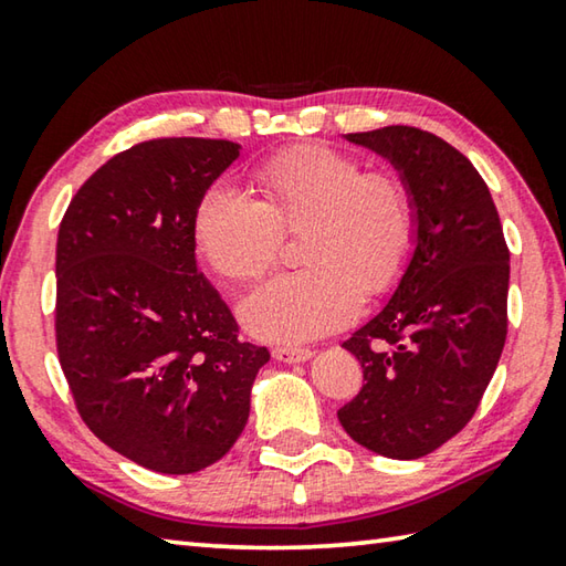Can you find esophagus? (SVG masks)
<instances>
[{
    "mask_svg": "<svg viewBox=\"0 0 566 566\" xmlns=\"http://www.w3.org/2000/svg\"><path fill=\"white\" fill-rule=\"evenodd\" d=\"M272 357L276 361H284V364H300V361L312 359V352L302 349V347H274Z\"/></svg>",
    "mask_w": 566,
    "mask_h": 566,
    "instance_id": "obj_1",
    "label": "esophagus"
}]
</instances>
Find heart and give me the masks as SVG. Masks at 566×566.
<instances>
[{"mask_svg":"<svg viewBox=\"0 0 566 566\" xmlns=\"http://www.w3.org/2000/svg\"><path fill=\"white\" fill-rule=\"evenodd\" d=\"M262 199L209 187L195 212L207 262L229 280H254L276 260L282 227L302 229V270L280 272L239 302L244 327L262 339L310 342L357 317L364 292L399 280L415 247V202L405 181L364 175L361 161L324 145H300L264 161Z\"/></svg>","mask_w":566,"mask_h":566,"instance_id":"heart-1","label":"heart"}]
</instances>
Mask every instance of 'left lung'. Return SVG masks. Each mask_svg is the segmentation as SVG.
Here are the masks:
<instances>
[{"label": "left lung", "mask_w": 566, "mask_h": 566, "mask_svg": "<svg viewBox=\"0 0 566 566\" xmlns=\"http://www.w3.org/2000/svg\"><path fill=\"white\" fill-rule=\"evenodd\" d=\"M344 139L399 171L415 249L389 302L342 344L364 387L337 417L369 452L419 459L462 432L500 364L510 249L490 187L444 139L401 124Z\"/></svg>", "instance_id": "1"}]
</instances>
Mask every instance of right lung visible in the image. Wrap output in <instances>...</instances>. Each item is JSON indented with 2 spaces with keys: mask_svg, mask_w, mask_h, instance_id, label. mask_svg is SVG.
I'll list each match as a JSON object with an SVG mask.
<instances>
[{
  "mask_svg": "<svg viewBox=\"0 0 566 566\" xmlns=\"http://www.w3.org/2000/svg\"><path fill=\"white\" fill-rule=\"evenodd\" d=\"M227 139H151L112 157L56 237V352L74 405L114 452L159 474L222 459L266 347L237 339L197 270L195 212L239 157Z\"/></svg>",
  "mask_w": 566,
  "mask_h": 566,
  "instance_id": "right-lung-1",
  "label": "right lung"
}]
</instances>
